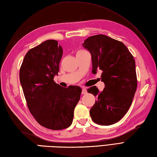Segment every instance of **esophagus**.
<instances>
[{"instance_id":"1","label":"esophagus","mask_w":157,"mask_h":157,"mask_svg":"<svg viewBox=\"0 0 157 157\" xmlns=\"http://www.w3.org/2000/svg\"><path fill=\"white\" fill-rule=\"evenodd\" d=\"M82 94H87V90H86V88H82Z\"/></svg>"}]
</instances>
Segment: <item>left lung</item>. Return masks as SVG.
<instances>
[{
	"label": "left lung",
	"instance_id": "obj_1",
	"mask_svg": "<svg viewBox=\"0 0 157 157\" xmlns=\"http://www.w3.org/2000/svg\"><path fill=\"white\" fill-rule=\"evenodd\" d=\"M82 46L91 54L92 73L102 70L105 84L102 92L95 86L87 90L96 97L90 115L97 124H114L128 112L137 88L135 60L123 43L105 35L90 36Z\"/></svg>",
	"mask_w": 157,
	"mask_h": 157
}]
</instances>
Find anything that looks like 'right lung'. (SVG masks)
I'll return each mask as SVG.
<instances>
[{"instance_id":"add662e5","label":"right lung","mask_w":157,"mask_h":157,"mask_svg":"<svg viewBox=\"0 0 157 157\" xmlns=\"http://www.w3.org/2000/svg\"><path fill=\"white\" fill-rule=\"evenodd\" d=\"M63 48L48 40L29 50L20 68L19 79L29 111L39 124L59 130L71 125L82 88H63L54 82L58 75Z\"/></svg>"}]
</instances>
